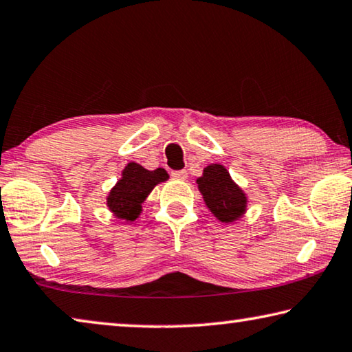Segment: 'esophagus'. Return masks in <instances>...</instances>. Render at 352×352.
<instances>
[{"instance_id":"esophagus-1","label":"esophagus","mask_w":352,"mask_h":352,"mask_svg":"<svg viewBox=\"0 0 352 352\" xmlns=\"http://www.w3.org/2000/svg\"><path fill=\"white\" fill-rule=\"evenodd\" d=\"M171 176L175 177V179H179V181H184L187 179V171L186 170H177V171H173Z\"/></svg>"}]
</instances>
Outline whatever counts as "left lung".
Listing matches in <instances>:
<instances>
[{
  "mask_svg": "<svg viewBox=\"0 0 352 352\" xmlns=\"http://www.w3.org/2000/svg\"><path fill=\"white\" fill-rule=\"evenodd\" d=\"M197 184L206 206L220 221L232 223L246 212V195L230 179L229 171L223 165L206 166Z\"/></svg>",
  "mask_w": 352,
  "mask_h": 352,
  "instance_id": "8db88e82",
  "label": "left lung"
}]
</instances>
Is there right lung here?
<instances>
[{
	"mask_svg": "<svg viewBox=\"0 0 352 352\" xmlns=\"http://www.w3.org/2000/svg\"><path fill=\"white\" fill-rule=\"evenodd\" d=\"M168 179L164 168L149 171L142 165L129 162L120 179L109 192L107 207L120 220L134 221L142 212V203L157 184Z\"/></svg>",
	"mask_w": 352,
	"mask_h": 352,
	"instance_id": "add662e5",
	"label": "right lung"
}]
</instances>
